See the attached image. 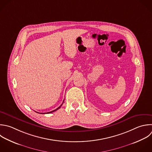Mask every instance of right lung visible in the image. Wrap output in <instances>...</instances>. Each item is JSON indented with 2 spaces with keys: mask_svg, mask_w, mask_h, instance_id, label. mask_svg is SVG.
Instances as JSON below:
<instances>
[{
  "mask_svg": "<svg viewBox=\"0 0 152 152\" xmlns=\"http://www.w3.org/2000/svg\"><path fill=\"white\" fill-rule=\"evenodd\" d=\"M64 102H63V103H64ZM63 103H62V104H63ZM62 104L59 106V107H58L57 109H56L55 110H52V111H51V112H47V113H52V112H55V111H56V110H57L58 109H60V107H61V106L62 105ZM38 113V112H37Z\"/></svg>",
  "mask_w": 152,
  "mask_h": 152,
  "instance_id": "1",
  "label": "right lung"
}]
</instances>
